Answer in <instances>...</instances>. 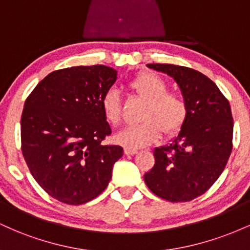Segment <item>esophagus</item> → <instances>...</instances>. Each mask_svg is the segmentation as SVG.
I'll return each instance as SVG.
<instances>
[{
    "label": "esophagus",
    "mask_w": 250,
    "mask_h": 250,
    "mask_svg": "<svg viewBox=\"0 0 250 250\" xmlns=\"http://www.w3.org/2000/svg\"><path fill=\"white\" fill-rule=\"evenodd\" d=\"M137 153V149L135 148H129V147H125V155H134Z\"/></svg>",
    "instance_id": "1"
}]
</instances>
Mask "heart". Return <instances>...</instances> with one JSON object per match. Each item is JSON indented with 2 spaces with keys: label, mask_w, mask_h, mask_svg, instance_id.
I'll use <instances>...</instances> for the list:
<instances>
[{
  "label": "heart",
  "mask_w": 250,
  "mask_h": 250,
  "mask_svg": "<svg viewBox=\"0 0 250 250\" xmlns=\"http://www.w3.org/2000/svg\"><path fill=\"white\" fill-rule=\"evenodd\" d=\"M129 89L145 100L142 123L125 127L116 135V141L129 148H141L156 142L161 136H174L182 129L188 116L186 99L176 91H168L165 79L151 71H145L134 77ZM101 110L105 121L113 127L120 125L122 107L119 94L109 89L101 99Z\"/></svg>",
  "instance_id": "heart-1"
}]
</instances>
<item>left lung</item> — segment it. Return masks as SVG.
I'll list each match as a JSON object with an SVG mask.
<instances>
[{
  "label": "left lung",
  "instance_id": "8db88e82",
  "mask_svg": "<svg viewBox=\"0 0 250 250\" xmlns=\"http://www.w3.org/2000/svg\"><path fill=\"white\" fill-rule=\"evenodd\" d=\"M176 81L188 104V116L170 145L155 148V165L145 182L169 202H188L205 194L220 177L233 149L229 101L209 77L188 67L151 63Z\"/></svg>",
  "mask_w": 250,
  "mask_h": 250
}]
</instances>
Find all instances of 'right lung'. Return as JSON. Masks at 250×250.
Masks as SVG:
<instances>
[{"mask_svg":"<svg viewBox=\"0 0 250 250\" xmlns=\"http://www.w3.org/2000/svg\"><path fill=\"white\" fill-rule=\"evenodd\" d=\"M117 79L110 67L79 65L55 70L34 88L21 117V149L43 190L67 205L89 202L107 188L120 146L103 145L111 134L101 99Z\"/></svg>","mask_w":250,"mask_h":250,"instance_id":"1","label":"right lung"}]
</instances>
